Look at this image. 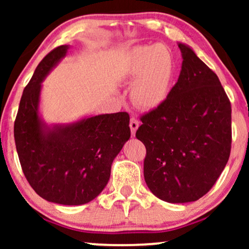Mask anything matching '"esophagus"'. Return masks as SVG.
<instances>
[{"instance_id": "1", "label": "esophagus", "mask_w": 249, "mask_h": 249, "mask_svg": "<svg viewBox=\"0 0 249 249\" xmlns=\"http://www.w3.org/2000/svg\"><path fill=\"white\" fill-rule=\"evenodd\" d=\"M129 125H130L131 134L135 135L136 134V130H137L138 127H139V121L136 118H131L130 119V124H129Z\"/></svg>"}]
</instances>
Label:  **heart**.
Returning a JSON list of instances; mask_svg holds the SVG:
<instances>
[{"label": "heart", "mask_w": 249, "mask_h": 249, "mask_svg": "<svg viewBox=\"0 0 249 249\" xmlns=\"http://www.w3.org/2000/svg\"><path fill=\"white\" fill-rule=\"evenodd\" d=\"M176 62L169 47L162 44L134 50L128 76L131 97L142 108H155L168 98L175 79Z\"/></svg>", "instance_id": "heart-1"}]
</instances>
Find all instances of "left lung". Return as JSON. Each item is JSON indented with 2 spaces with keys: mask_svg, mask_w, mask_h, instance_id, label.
I'll use <instances>...</instances> for the list:
<instances>
[{
  "mask_svg": "<svg viewBox=\"0 0 249 249\" xmlns=\"http://www.w3.org/2000/svg\"><path fill=\"white\" fill-rule=\"evenodd\" d=\"M178 81L160 107L141 115L136 137L146 147L144 177L158 198L199 199L214 186L231 151V103L219 78L179 44Z\"/></svg>",
  "mask_w": 249,
  "mask_h": 249,
  "instance_id": "obj_1",
  "label": "left lung"
}]
</instances>
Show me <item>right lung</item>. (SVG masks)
<instances>
[{"instance_id": "add662e5", "label": "right lung", "mask_w": 249, "mask_h": 249, "mask_svg": "<svg viewBox=\"0 0 249 249\" xmlns=\"http://www.w3.org/2000/svg\"><path fill=\"white\" fill-rule=\"evenodd\" d=\"M67 45L51 51L23 89L15 120V142L27 181L44 199L81 205L100 195L110 179L111 164L130 137L129 114L118 112L44 131L38 117L40 83Z\"/></svg>"}]
</instances>
